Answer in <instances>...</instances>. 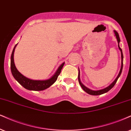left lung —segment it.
<instances>
[{
    "mask_svg": "<svg viewBox=\"0 0 131 131\" xmlns=\"http://www.w3.org/2000/svg\"><path fill=\"white\" fill-rule=\"evenodd\" d=\"M114 34H115V36H116V38H117V42H118V47L119 50H120V51H121V57H122V66H121V69H120V72H119L118 75L117 77L116 78L115 80H114V81H113V83H111V84L109 85V86H107V88L103 89H101V90H91V89H90L88 88L87 87H85V85L81 83V80H80V70H79V73H78V81H79V83H80V84L81 85V87L82 88V89H83L84 90L85 92L89 93V95H100L103 94V93L107 92L108 91H109V90H110L111 89H112L113 87L114 86V85H115V83H117L118 79V78L120 77V76L121 75V73H122V70H123V52H122V48L120 47V46H119V43H120V37H119L118 33L117 32L115 31V30H114Z\"/></svg>",
    "mask_w": 131,
    "mask_h": 131,
    "instance_id": "obj_1",
    "label": "left lung"
}]
</instances>
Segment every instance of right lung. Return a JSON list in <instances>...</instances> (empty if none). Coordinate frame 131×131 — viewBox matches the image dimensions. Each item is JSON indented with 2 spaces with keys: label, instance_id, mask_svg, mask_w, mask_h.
<instances>
[{
  "label": "right lung",
  "instance_id": "1",
  "mask_svg": "<svg viewBox=\"0 0 131 131\" xmlns=\"http://www.w3.org/2000/svg\"><path fill=\"white\" fill-rule=\"evenodd\" d=\"M17 43L14 46L13 50L11 56V70L12 75L13 76L14 79L17 81L24 88L29 90H35V91H40L43 90L50 87L54 82L57 80L58 76L60 74L61 70H62L64 63L61 64L60 66L58 67L55 73L50 78L46 80H34L28 78L21 74L20 72L16 69L15 64L14 62V53L15 48L17 46Z\"/></svg>",
  "mask_w": 131,
  "mask_h": 131
}]
</instances>
